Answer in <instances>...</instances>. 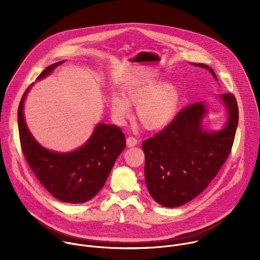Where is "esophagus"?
I'll return each instance as SVG.
<instances>
[{
  "instance_id": "obj_1",
  "label": "esophagus",
  "mask_w": 260,
  "mask_h": 260,
  "mask_svg": "<svg viewBox=\"0 0 260 260\" xmlns=\"http://www.w3.org/2000/svg\"><path fill=\"white\" fill-rule=\"evenodd\" d=\"M137 144H138V140L135 137L129 136V137L126 138V145H127V147H134Z\"/></svg>"
}]
</instances>
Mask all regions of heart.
I'll return each mask as SVG.
<instances>
[{
    "mask_svg": "<svg viewBox=\"0 0 260 260\" xmlns=\"http://www.w3.org/2000/svg\"><path fill=\"white\" fill-rule=\"evenodd\" d=\"M156 79H146L135 82L122 89L121 98L114 93L110 98V109L118 120L131 115L129 106L137 107V117L147 129L165 127L174 118L179 105V90L176 85H160Z\"/></svg>",
    "mask_w": 260,
    "mask_h": 260,
    "instance_id": "1",
    "label": "heart"
}]
</instances>
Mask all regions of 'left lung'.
I'll return each mask as SVG.
<instances>
[{
    "instance_id": "8db88e82",
    "label": "left lung",
    "mask_w": 260,
    "mask_h": 260,
    "mask_svg": "<svg viewBox=\"0 0 260 260\" xmlns=\"http://www.w3.org/2000/svg\"><path fill=\"white\" fill-rule=\"evenodd\" d=\"M194 66L214 70L205 63ZM229 110L225 127L217 133L202 128L207 113L204 103L184 107L164 129L143 142L147 189L164 207H179L197 198L218 174L233 148L239 108L231 92L220 94Z\"/></svg>"
}]
</instances>
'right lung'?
I'll return each instance as SVG.
<instances>
[{
  "mask_svg": "<svg viewBox=\"0 0 260 260\" xmlns=\"http://www.w3.org/2000/svg\"><path fill=\"white\" fill-rule=\"evenodd\" d=\"M58 61L47 67L38 79L44 78ZM24 91L18 107L17 120L21 150L39 182L61 202L81 204L91 200L104 186L116 158L125 148V137L116 125L99 124L88 142L71 153H56L43 148L28 132L23 117Z\"/></svg>",
  "mask_w": 260,
  "mask_h": 260,
  "instance_id": "add662e5",
  "label": "right lung"
}]
</instances>
